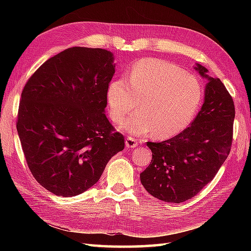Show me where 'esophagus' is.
Masks as SVG:
<instances>
[{
    "label": "esophagus",
    "instance_id": "1",
    "mask_svg": "<svg viewBox=\"0 0 251 251\" xmlns=\"http://www.w3.org/2000/svg\"><path fill=\"white\" fill-rule=\"evenodd\" d=\"M126 148H136L138 146V141L132 137H127L125 140Z\"/></svg>",
    "mask_w": 251,
    "mask_h": 251
}]
</instances>
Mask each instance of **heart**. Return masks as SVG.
Listing matches in <instances>:
<instances>
[{"label":"heart","mask_w":251,"mask_h":251,"mask_svg":"<svg viewBox=\"0 0 251 251\" xmlns=\"http://www.w3.org/2000/svg\"><path fill=\"white\" fill-rule=\"evenodd\" d=\"M201 86L193 74L164 60L138 61L128 78L112 81L106 90L112 120L121 122L135 108L138 111L120 128L136 137L154 131L159 139L180 134L193 121L201 101Z\"/></svg>","instance_id":"obj_1"}]
</instances>
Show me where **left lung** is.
Instances as JSON below:
<instances>
[{"instance_id":"1","label":"left lung","mask_w":251,"mask_h":251,"mask_svg":"<svg viewBox=\"0 0 251 251\" xmlns=\"http://www.w3.org/2000/svg\"><path fill=\"white\" fill-rule=\"evenodd\" d=\"M195 70L207 79L204 102L191 126L162 142H148L150 165L140 174L145 189L168 202H182L195 196L215 178L231 150L234 102L218 77L196 63Z\"/></svg>"}]
</instances>
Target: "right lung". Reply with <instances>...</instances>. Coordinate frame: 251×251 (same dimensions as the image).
<instances>
[{
    "instance_id": "add662e5",
    "label": "right lung",
    "mask_w": 251,
    "mask_h": 251,
    "mask_svg": "<svg viewBox=\"0 0 251 251\" xmlns=\"http://www.w3.org/2000/svg\"><path fill=\"white\" fill-rule=\"evenodd\" d=\"M114 73L113 52L71 47L45 61L25 85L17 120L21 147L35 180L55 195L92 188L124 150V137L104 113Z\"/></svg>"
}]
</instances>
